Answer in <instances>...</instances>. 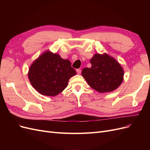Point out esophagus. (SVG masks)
Instances as JSON below:
<instances>
[{
    "mask_svg": "<svg viewBox=\"0 0 150 150\" xmlns=\"http://www.w3.org/2000/svg\"><path fill=\"white\" fill-rule=\"evenodd\" d=\"M76 72H77V74H80L81 72V69H76Z\"/></svg>",
    "mask_w": 150,
    "mask_h": 150,
    "instance_id": "obj_1",
    "label": "esophagus"
}]
</instances>
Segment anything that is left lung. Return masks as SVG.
<instances>
[{"mask_svg": "<svg viewBox=\"0 0 150 150\" xmlns=\"http://www.w3.org/2000/svg\"><path fill=\"white\" fill-rule=\"evenodd\" d=\"M91 67L84 68L83 78L89 86L99 93L117 89L123 80L124 71L114 58L104 54H96L90 61Z\"/></svg>", "mask_w": 150, "mask_h": 150, "instance_id": "8db88e82", "label": "left lung"}]
</instances>
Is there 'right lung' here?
Listing matches in <instances>:
<instances>
[{
    "instance_id": "obj_1",
    "label": "right lung",
    "mask_w": 150,
    "mask_h": 150,
    "mask_svg": "<svg viewBox=\"0 0 150 150\" xmlns=\"http://www.w3.org/2000/svg\"><path fill=\"white\" fill-rule=\"evenodd\" d=\"M76 74L69 60L47 51L31 65L28 76L32 86L39 93L54 96L67 87L68 81Z\"/></svg>"
}]
</instances>
